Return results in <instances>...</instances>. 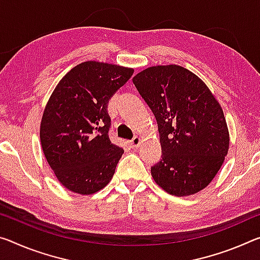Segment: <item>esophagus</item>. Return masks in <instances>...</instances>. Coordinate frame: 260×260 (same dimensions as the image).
<instances>
[{
    "label": "esophagus",
    "instance_id": "obj_1",
    "mask_svg": "<svg viewBox=\"0 0 260 260\" xmlns=\"http://www.w3.org/2000/svg\"><path fill=\"white\" fill-rule=\"evenodd\" d=\"M141 142H142L141 137H139V135H135L133 140L131 141V146H132V148H134V149H137V148H139V146L141 145Z\"/></svg>",
    "mask_w": 260,
    "mask_h": 260
}]
</instances>
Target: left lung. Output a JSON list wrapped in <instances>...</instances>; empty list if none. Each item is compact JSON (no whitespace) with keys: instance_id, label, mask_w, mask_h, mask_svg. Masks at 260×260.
Segmentation results:
<instances>
[{"instance_id":"obj_1","label":"left lung","mask_w":260,"mask_h":260,"mask_svg":"<svg viewBox=\"0 0 260 260\" xmlns=\"http://www.w3.org/2000/svg\"><path fill=\"white\" fill-rule=\"evenodd\" d=\"M133 83L157 120L162 159L155 183L176 197L196 194L216 176L229 150V131L219 102L196 74L177 64L152 66Z\"/></svg>"}]
</instances>
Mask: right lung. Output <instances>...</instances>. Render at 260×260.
I'll list each match as a JSON object with an SVG mask.
<instances>
[{
	"mask_svg": "<svg viewBox=\"0 0 260 260\" xmlns=\"http://www.w3.org/2000/svg\"><path fill=\"white\" fill-rule=\"evenodd\" d=\"M134 69L85 61L55 86L40 122L44 155L57 180L74 193L89 196L104 188L123 149L109 138V100Z\"/></svg>",
	"mask_w": 260,
	"mask_h": 260,
	"instance_id": "1",
	"label": "right lung"
}]
</instances>
